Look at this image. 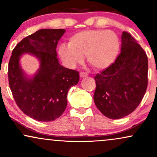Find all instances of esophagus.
<instances>
[{"mask_svg": "<svg viewBox=\"0 0 157 157\" xmlns=\"http://www.w3.org/2000/svg\"><path fill=\"white\" fill-rule=\"evenodd\" d=\"M88 74L86 73V72H80V77H81V78H83V77H88Z\"/></svg>", "mask_w": 157, "mask_h": 157, "instance_id": "34e87169", "label": "esophagus"}]
</instances>
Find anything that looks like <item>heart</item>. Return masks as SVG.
<instances>
[{
  "instance_id": "1",
  "label": "heart",
  "mask_w": 157,
  "mask_h": 157,
  "mask_svg": "<svg viewBox=\"0 0 157 157\" xmlns=\"http://www.w3.org/2000/svg\"><path fill=\"white\" fill-rule=\"evenodd\" d=\"M120 49V37L114 32L89 29L71 35L68 44H61L58 55L68 68L82 63L86 56L89 63L94 68L105 69L115 62Z\"/></svg>"
}]
</instances>
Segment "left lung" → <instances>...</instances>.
<instances>
[{"label": "left lung", "mask_w": 157, "mask_h": 157, "mask_svg": "<svg viewBox=\"0 0 157 157\" xmlns=\"http://www.w3.org/2000/svg\"><path fill=\"white\" fill-rule=\"evenodd\" d=\"M147 57L140 45L122 32L121 53L115 62L94 77V101L108 118L121 119L141 102L147 86Z\"/></svg>", "instance_id": "1"}]
</instances>
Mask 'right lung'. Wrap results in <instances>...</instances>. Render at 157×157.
<instances>
[{"instance_id": "right-lung-1", "label": "right lung", "mask_w": 157, "mask_h": 157, "mask_svg": "<svg viewBox=\"0 0 157 157\" xmlns=\"http://www.w3.org/2000/svg\"><path fill=\"white\" fill-rule=\"evenodd\" d=\"M66 30L44 29L27 36L17 44L9 63V84L20 109L30 117L52 122L60 117L67 105V94L78 83V71L61 66L57 57V43ZM39 60V70L28 76L19 60L24 53Z\"/></svg>"}]
</instances>
